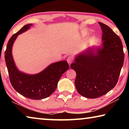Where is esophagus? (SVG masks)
I'll return each mask as SVG.
<instances>
[{"mask_svg": "<svg viewBox=\"0 0 129 129\" xmlns=\"http://www.w3.org/2000/svg\"><path fill=\"white\" fill-rule=\"evenodd\" d=\"M72 61H73L72 57H71V56L68 57V58H67V62H68V63L69 65L72 64Z\"/></svg>", "mask_w": 129, "mask_h": 129, "instance_id": "esophagus-1", "label": "esophagus"}]
</instances>
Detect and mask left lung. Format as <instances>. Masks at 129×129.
<instances>
[{"label":"left lung","mask_w":129,"mask_h":129,"mask_svg":"<svg viewBox=\"0 0 129 129\" xmlns=\"http://www.w3.org/2000/svg\"><path fill=\"white\" fill-rule=\"evenodd\" d=\"M99 24L102 32L101 44L80 52L71 65L76 72V89L89 99L101 97L114 88L124 61L121 39L108 25Z\"/></svg>","instance_id":"1"}]
</instances>
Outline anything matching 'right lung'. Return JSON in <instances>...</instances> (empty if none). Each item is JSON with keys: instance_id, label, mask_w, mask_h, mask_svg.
<instances>
[{"instance_id": "1", "label": "right lung", "mask_w": 129, "mask_h": 129, "mask_svg": "<svg viewBox=\"0 0 129 129\" xmlns=\"http://www.w3.org/2000/svg\"><path fill=\"white\" fill-rule=\"evenodd\" d=\"M32 26L28 24L11 36L5 52V60L12 86L21 95L32 100L45 99L53 93L62 74L69 69L67 61H60L50 64L41 72L29 75L17 69L13 58L12 49L17 37Z\"/></svg>"}]
</instances>
